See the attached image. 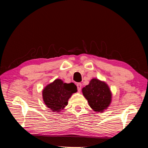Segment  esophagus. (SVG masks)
<instances>
[{
    "label": "esophagus",
    "instance_id": "34e87169",
    "mask_svg": "<svg viewBox=\"0 0 148 148\" xmlns=\"http://www.w3.org/2000/svg\"><path fill=\"white\" fill-rule=\"evenodd\" d=\"M77 89H78V91H79V92H80V91H81V89H82V83H78L77 84Z\"/></svg>",
    "mask_w": 148,
    "mask_h": 148
}]
</instances>
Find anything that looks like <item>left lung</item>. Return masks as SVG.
<instances>
[{
    "instance_id": "1",
    "label": "left lung",
    "mask_w": 148,
    "mask_h": 148,
    "mask_svg": "<svg viewBox=\"0 0 148 148\" xmlns=\"http://www.w3.org/2000/svg\"><path fill=\"white\" fill-rule=\"evenodd\" d=\"M82 92L91 108L97 112H104L111 103L112 93L109 86L98 79L92 78L82 89Z\"/></svg>"
}]
</instances>
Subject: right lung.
<instances>
[{
    "label": "right lung",
    "mask_w": 148,
    "mask_h": 148,
    "mask_svg": "<svg viewBox=\"0 0 148 148\" xmlns=\"http://www.w3.org/2000/svg\"><path fill=\"white\" fill-rule=\"evenodd\" d=\"M76 92L77 87L73 83H65L60 79H57L43 89V101L48 108L58 112L64 109L69 98Z\"/></svg>",
    "instance_id": "add662e5"
}]
</instances>
